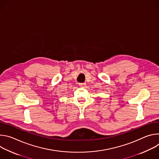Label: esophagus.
<instances>
[{"mask_svg":"<svg viewBox=\"0 0 159 159\" xmlns=\"http://www.w3.org/2000/svg\"><path fill=\"white\" fill-rule=\"evenodd\" d=\"M79 85H80V87H86V84H85V83H82V84H79Z\"/></svg>","mask_w":159,"mask_h":159,"instance_id":"34e87169","label":"esophagus"}]
</instances>
